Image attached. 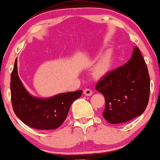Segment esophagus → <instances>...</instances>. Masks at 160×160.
<instances>
[{"mask_svg":"<svg viewBox=\"0 0 160 160\" xmlns=\"http://www.w3.org/2000/svg\"><path fill=\"white\" fill-rule=\"evenodd\" d=\"M83 92H84V95H87V96H90V95H92V91L91 89H89V88H85Z\"/></svg>","mask_w":160,"mask_h":160,"instance_id":"1","label":"esophagus"}]
</instances>
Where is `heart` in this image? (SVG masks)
<instances>
[{
	"instance_id": "1",
	"label": "heart",
	"mask_w": 160,
	"mask_h": 160,
	"mask_svg": "<svg viewBox=\"0 0 160 160\" xmlns=\"http://www.w3.org/2000/svg\"><path fill=\"white\" fill-rule=\"evenodd\" d=\"M108 67H109V59L107 57H104L97 65L96 72L98 74H103L108 70Z\"/></svg>"
}]
</instances>
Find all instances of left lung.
<instances>
[{"instance_id": "left-lung-1", "label": "left lung", "mask_w": 160, "mask_h": 160, "mask_svg": "<svg viewBox=\"0 0 160 160\" xmlns=\"http://www.w3.org/2000/svg\"><path fill=\"white\" fill-rule=\"evenodd\" d=\"M95 90L104 95L102 115L111 124H122L141 116L149 102L150 78L139 49L135 47L130 60L108 72Z\"/></svg>"}]
</instances>
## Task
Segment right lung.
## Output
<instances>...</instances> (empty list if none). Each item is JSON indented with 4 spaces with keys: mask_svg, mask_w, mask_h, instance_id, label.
Instances as JSON below:
<instances>
[{
    "mask_svg": "<svg viewBox=\"0 0 160 160\" xmlns=\"http://www.w3.org/2000/svg\"><path fill=\"white\" fill-rule=\"evenodd\" d=\"M82 91L58 94L39 98L26 90L18 74L17 59L11 75V103L15 115L29 127L40 130L55 129L66 118L71 105L81 97Z\"/></svg>",
    "mask_w": 160,
    "mask_h": 160,
    "instance_id": "1",
    "label": "right lung"
}]
</instances>
